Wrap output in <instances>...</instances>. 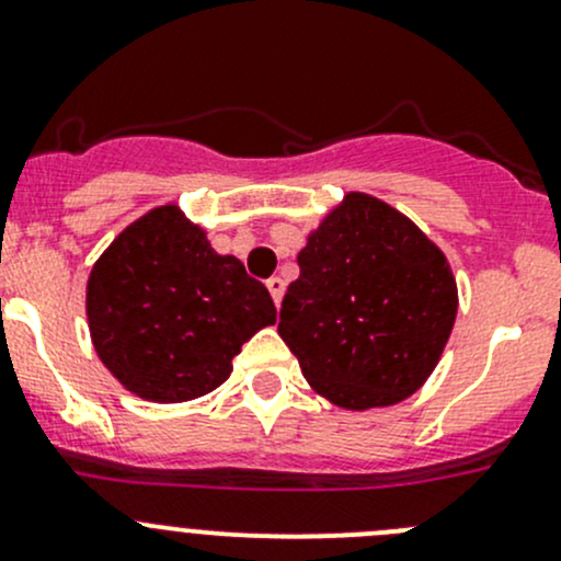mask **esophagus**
Returning a JSON list of instances; mask_svg holds the SVG:
<instances>
[{
    "mask_svg": "<svg viewBox=\"0 0 561 561\" xmlns=\"http://www.w3.org/2000/svg\"><path fill=\"white\" fill-rule=\"evenodd\" d=\"M265 287H268L271 298H274V304H276V307H279L282 296H285V282H282L279 276H271V279L265 282Z\"/></svg>",
    "mask_w": 561,
    "mask_h": 561,
    "instance_id": "esophagus-1",
    "label": "esophagus"
}]
</instances>
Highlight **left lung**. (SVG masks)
Returning <instances> with one entry per match:
<instances>
[{
	"mask_svg": "<svg viewBox=\"0 0 561 561\" xmlns=\"http://www.w3.org/2000/svg\"><path fill=\"white\" fill-rule=\"evenodd\" d=\"M298 268L279 336L317 393L369 410L426 382L454 331L456 279L410 219L353 192L309 236Z\"/></svg>",
	"mask_w": 561,
	"mask_h": 561,
	"instance_id": "left-lung-1",
	"label": "left lung"
}]
</instances>
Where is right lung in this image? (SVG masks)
<instances>
[{"label":"right lung","instance_id":"right-lung-1","mask_svg":"<svg viewBox=\"0 0 561 561\" xmlns=\"http://www.w3.org/2000/svg\"><path fill=\"white\" fill-rule=\"evenodd\" d=\"M87 314L100 360L140 399L173 404L211 393L241 344L276 322L263 282L217 254L173 206L129 225L94 263Z\"/></svg>","mask_w":561,"mask_h":561}]
</instances>
